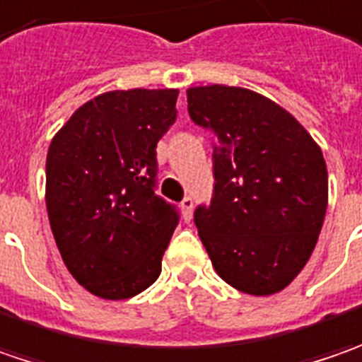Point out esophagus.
Segmentation results:
<instances>
[{
    "instance_id": "34e87169",
    "label": "esophagus",
    "mask_w": 362,
    "mask_h": 362,
    "mask_svg": "<svg viewBox=\"0 0 362 362\" xmlns=\"http://www.w3.org/2000/svg\"><path fill=\"white\" fill-rule=\"evenodd\" d=\"M181 216L185 221H191V217H193V199L191 197H185L181 202Z\"/></svg>"
}]
</instances>
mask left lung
<instances>
[{
  "mask_svg": "<svg viewBox=\"0 0 362 362\" xmlns=\"http://www.w3.org/2000/svg\"><path fill=\"white\" fill-rule=\"evenodd\" d=\"M187 110L217 136L214 197L193 216L214 268L252 296L284 290L313 256L327 214L320 146L288 110L247 88H189Z\"/></svg>",
  "mask_w": 362,
  "mask_h": 362,
  "instance_id": "left-lung-1",
  "label": "left lung"
}]
</instances>
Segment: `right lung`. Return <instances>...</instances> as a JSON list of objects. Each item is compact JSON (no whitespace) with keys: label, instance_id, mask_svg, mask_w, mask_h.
<instances>
[{"label":"right lung","instance_id":"obj_1","mask_svg":"<svg viewBox=\"0 0 362 362\" xmlns=\"http://www.w3.org/2000/svg\"><path fill=\"white\" fill-rule=\"evenodd\" d=\"M179 90H112L82 105L52 139L46 207L64 264L105 300L141 294L160 274L179 214L155 193L157 143Z\"/></svg>","mask_w":362,"mask_h":362}]
</instances>
